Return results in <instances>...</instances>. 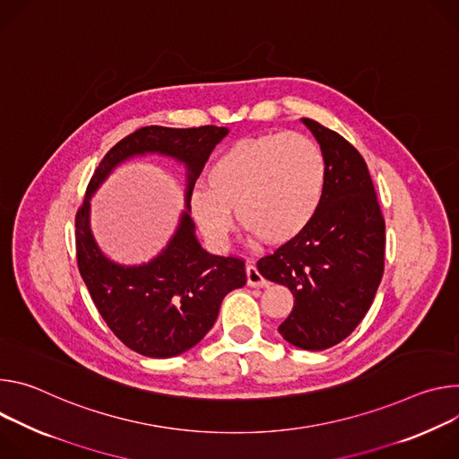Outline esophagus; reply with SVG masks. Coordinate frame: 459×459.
Listing matches in <instances>:
<instances>
[{
    "label": "esophagus",
    "mask_w": 459,
    "mask_h": 459,
    "mask_svg": "<svg viewBox=\"0 0 459 459\" xmlns=\"http://www.w3.org/2000/svg\"><path fill=\"white\" fill-rule=\"evenodd\" d=\"M246 277H247V286L251 288H264L268 286V281L261 275L255 264H247L246 266Z\"/></svg>",
    "instance_id": "obj_1"
}]
</instances>
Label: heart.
<instances>
[{
	"label": "heart",
	"mask_w": 459,
	"mask_h": 459,
	"mask_svg": "<svg viewBox=\"0 0 459 459\" xmlns=\"http://www.w3.org/2000/svg\"><path fill=\"white\" fill-rule=\"evenodd\" d=\"M206 187L191 195V215L213 246L228 244L235 210L242 228L268 244H284L316 217L326 162L321 147L300 133H266L230 145L212 164Z\"/></svg>",
	"instance_id": "1"
}]
</instances>
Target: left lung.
I'll use <instances>...</instances> for the list:
<instances>
[{"instance_id": "1", "label": "left lung", "mask_w": 459, "mask_h": 459, "mask_svg": "<svg viewBox=\"0 0 459 459\" xmlns=\"http://www.w3.org/2000/svg\"><path fill=\"white\" fill-rule=\"evenodd\" d=\"M300 122L326 162L321 206L257 268L295 299L279 333L297 348L319 351L346 339L370 310L385 270V221L359 151L316 120Z\"/></svg>"}]
</instances>
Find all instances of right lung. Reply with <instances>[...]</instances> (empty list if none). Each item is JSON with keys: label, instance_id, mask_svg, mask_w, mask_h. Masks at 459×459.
<instances>
[{"label": "right lung", "instance_id": "1", "mask_svg": "<svg viewBox=\"0 0 459 459\" xmlns=\"http://www.w3.org/2000/svg\"><path fill=\"white\" fill-rule=\"evenodd\" d=\"M228 127H142L120 140L96 168L76 213L80 275L113 333L145 358H175L200 342L217 321L222 299L246 284L244 261L212 255L196 238L191 193ZM162 154L186 168V210L169 246L149 264L126 267L99 249L90 230V196L133 156Z\"/></svg>", "mask_w": 459, "mask_h": 459}]
</instances>
